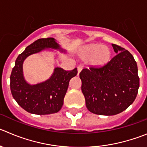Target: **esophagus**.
Listing matches in <instances>:
<instances>
[{"label": "esophagus", "mask_w": 147, "mask_h": 147, "mask_svg": "<svg viewBox=\"0 0 147 147\" xmlns=\"http://www.w3.org/2000/svg\"><path fill=\"white\" fill-rule=\"evenodd\" d=\"M83 68V65H79V66L77 67V71H78V74H79V73L82 71V70Z\"/></svg>", "instance_id": "esophagus-1"}]
</instances>
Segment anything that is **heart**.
Masks as SVG:
<instances>
[{
    "mask_svg": "<svg viewBox=\"0 0 147 147\" xmlns=\"http://www.w3.org/2000/svg\"><path fill=\"white\" fill-rule=\"evenodd\" d=\"M83 60H92L95 65L100 66L109 61L111 52L108 47L101 44H95L87 47L80 55Z\"/></svg>",
    "mask_w": 147,
    "mask_h": 147,
    "instance_id": "heart-1",
    "label": "heart"
}]
</instances>
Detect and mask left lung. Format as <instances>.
I'll use <instances>...</instances> for the list:
<instances>
[{
    "mask_svg": "<svg viewBox=\"0 0 147 147\" xmlns=\"http://www.w3.org/2000/svg\"><path fill=\"white\" fill-rule=\"evenodd\" d=\"M117 55L100 67L84 68L79 74L82 91L90 112L111 116L133 103L139 88L138 67L127 50L111 44Z\"/></svg>",
    "mask_w": 147,
    "mask_h": 147,
    "instance_id": "obj_1",
    "label": "left lung"
}]
</instances>
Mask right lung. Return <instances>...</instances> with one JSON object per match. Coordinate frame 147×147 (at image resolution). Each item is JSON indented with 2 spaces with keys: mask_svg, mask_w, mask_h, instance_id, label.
<instances>
[{
  "mask_svg": "<svg viewBox=\"0 0 147 147\" xmlns=\"http://www.w3.org/2000/svg\"><path fill=\"white\" fill-rule=\"evenodd\" d=\"M46 49L65 52L53 38L38 39L17 57L10 76L11 92L14 100L28 112L40 115L55 114L61 109L70 80L77 74L76 68L65 71L56 67L44 82L36 84L28 83L23 74L24 61L30 55Z\"/></svg>",
  "mask_w": 147,
  "mask_h": 147,
  "instance_id": "right-lung-1",
  "label": "right lung"
}]
</instances>
